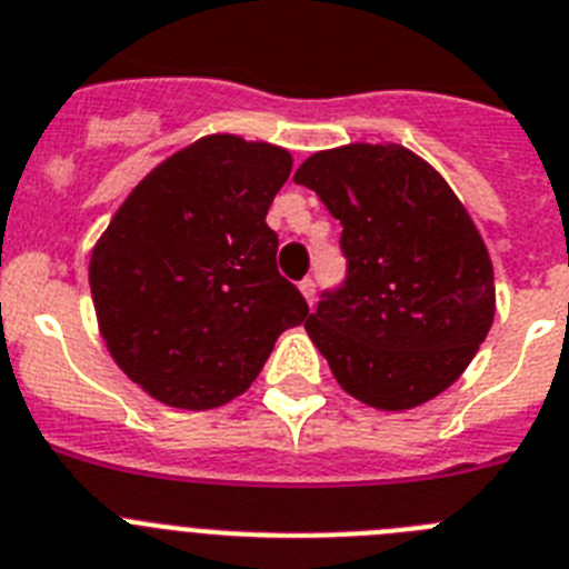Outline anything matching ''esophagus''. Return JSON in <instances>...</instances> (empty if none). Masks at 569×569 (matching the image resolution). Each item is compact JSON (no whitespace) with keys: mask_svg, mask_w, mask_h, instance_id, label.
<instances>
[{"mask_svg":"<svg viewBox=\"0 0 569 569\" xmlns=\"http://www.w3.org/2000/svg\"><path fill=\"white\" fill-rule=\"evenodd\" d=\"M300 291H303V298H306V303L312 306L315 303V280H300Z\"/></svg>","mask_w":569,"mask_h":569,"instance_id":"34e87169","label":"esophagus"}]
</instances>
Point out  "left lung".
Listing matches in <instances>:
<instances>
[{
    "label": "left lung",
    "instance_id": "left-lung-1",
    "mask_svg": "<svg viewBox=\"0 0 569 569\" xmlns=\"http://www.w3.org/2000/svg\"><path fill=\"white\" fill-rule=\"evenodd\" d=\"M295 182L343 226L346 280L306 320L340 389L383 412L432 401L461 378L496 318L490 251L463 202L395 142L318 151Z\"/></svg>",
    "mask_w": 569,
    "mask_h": 569
}]
</instances>
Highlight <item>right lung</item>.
I'll return each mask as SVG.
<instances>
[{
    "instance_id": "right-lung-1",
    "label": "right lung",
    "mask_w": 569,
    "mask_h": 569,
    "mask_svg": "<svg viewBox=\"0 0 569 569\" xmlns=\"http://www.w3.org/2000/svg\"><path fill=\"white\" fill-rule=\"evenodd\" d=\"M291 154L209 134L148 171L88 266L97 323L117 367L154 401L214 409L260 375L274 340L309 315L278 271L266 214Z\"/></svg>"
}]
</instances>
